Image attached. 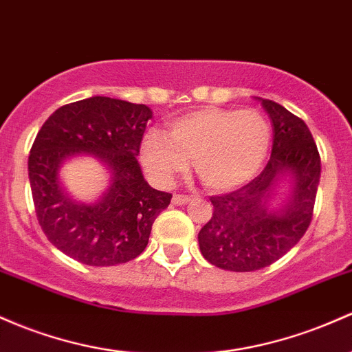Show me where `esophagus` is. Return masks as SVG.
<instances>
[{"label":"esophagus","instance_id":"34e87169","mask_svg":"<svg viewBox=\"0 0 352 352\" xmlns=\"http://www.w3.org/2000/svg\"><path fill=\"white\" fill-rule=\"evenodd\" d=\"M187 202H190V197H188V195L177 194V195L172 197V204H173V206H185V204H187Z\"/></svg>","mask_w":352,"mask_h":352}]
</instances>
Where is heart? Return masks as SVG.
I'll return each mask as SVG.
<instances>
[{
    "mask_svg": "<svg viewBox=\"0 0 352 352\" xmlns=\"http://www.w3.org/2000/svg\"><path fill=\"white\" fill-rule=\"evenodd\" d=\"M270 146V125L256 110L206 107L153 130L142 144V162L160 184L194 168L206 187L230 190L252 179Z\"/></svg>",
    "mask_w": 352,
    "mask_h": 352,
    "instance_id": "heart-1",
    "label": "heart"
}]
</instances>
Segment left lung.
Segmentation results:
<instances>
[{
  "instance_id": "1",
  "label": "left lung",
  "mask_w": 352,
  "mask_h": 352,
  "mask_svg": "<svg viewBox=\"0 0 352 352\" xmlns=\"http://www.w3.org/2000/svg\"><path fill=\"white\" fill-rule=\"evenodd\" d=\"M261 103L274 130L267 165L239 190L210 197L214 214L199 232L206 261L232 272L264 269L287 254L306 234L318 194L320 157L307 125L272 100ZM284 176L293 180L292 195L269 209Z\"/></svg>"
}]
</instances>
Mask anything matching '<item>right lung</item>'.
<instances>
[{"mask_svg": "<svg viewBox=\"0 0 352 352\" xmlns=\"http://www.w3.org/2000/svg\"><path fill=\"white\" fill-rule=\"evenodd\" d=\"M152 110L125 100L91 96L50 115L34 138L28 175L38 222L48 241L87 265H115L138 257L172 194L144 179L137 157ZM91 155L111 172V187L94 204L69 197L59 167L69 156Z\"/></svg>", "mask_w": 352, "mask_h": 352, "instance_id": "add662e5", "label": "right lung"}]
</instances>
